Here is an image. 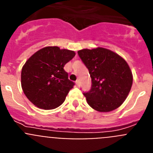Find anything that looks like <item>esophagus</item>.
<instances>
[{"label": "esophagus", "instance_id": "34e87169", "mask_svg": "<svg viewBox=\"0 0 153 153\" xmlns=\"http://www.w3.org/2000/svg\"><path fill=\"white\" fill-rule=\"evenodd\" d=\"M76 85L77 86H79V85H80V83H79V79H77V80L76 81Z\"/></svg>", "mask_w": 153, "mask_h": 153}]
</instances>
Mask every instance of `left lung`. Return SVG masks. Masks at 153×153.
<instances>
[{"label":"left lung","mask_w":153,"mask_h":153,"mask_svg":"<svg viewBox=\"0 0 153 153\" xmlns=\"http://www.w3.org/2000/svg\"><path fill=\"white\" fill-rule=\"evenodd\" d=\"M77 53L92 80L90 90L83 93L87 103L102 113L117 109L132 87V74L128 63L120 55L102 47Z\"/></svg>","instance_id":"8db88e82"}]
</instances>
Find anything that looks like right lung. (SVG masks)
Wrapping results in <instances>:
<instances>
[{
	"label": "right lung",
	"instance_id": "1",
	"mask_svg": "<svg viewBox=\"0 0 153 153\" xmlns=\"http://www.w3.org/2000/svg\"><path fill=\"white\" fill-rule=\"evenodd\" d=\"M75 54L73 51L46 47L27 60L21 70V86L36 107L53 109L64 102L74 83L63 67Z\"/></svg>",
	"mask_w": 153,
	"mask_h": 153
}]
</instances>
